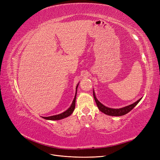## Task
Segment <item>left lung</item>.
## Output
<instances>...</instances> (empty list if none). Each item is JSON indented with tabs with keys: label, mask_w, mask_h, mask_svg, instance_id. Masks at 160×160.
Listing matches in <instances>:
<instances>
[{
	"label": "left lung",
	"mask_w": 160,
	"mask_h": 160,
	"mask_svg": "<svg viewBox=\"0 0 160 160\" xmlns=\"http://www.w3.org/2000/svg\"><path fill=\"white\" fill-rule=\"evenodd\" d=\"M93 95H94V98L95 102L97 104V106L99 108V110L102 112L104 113L105 114L108 115V116H123V115L128 114L129 112H130L133 109V108L138 104L139 102H140L142 99V98L139 99L138 100H137L136 102H134L132 104H130V105L125 106V107L122 108H118V109H114V108H110L105 106L104 105H103L102 103H100L96 97L94 90H93Z\"/></svg>",
	"instance_id": "left-lung-1"
}]
</instances>
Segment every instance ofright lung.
Instances as JSON below:
<instances>
[{"label": "right lung", "mask_w": 160, "mask_h": 160, "mask_svg": "<svg viewBox=\"0 0 160 160\" xmlns=\"http://www.w3.org/2000/svg\"><path fill=\"white\" fill-rule=\"evenodd\" d=\"M79 85V83L77 84L76 86V95L74 98V100L72 103V104L70 106V107L68 108V110H66L65 112H62V114H58V115H55V116H48V117H43V118L46 120H62L63 118H65L66 117L69 116L70 115H71L72 114V112L75 108V104H76V93H77V88H78V86Z\"/></svg>", "instance_id": "right-lung-1"}]
</instances>
